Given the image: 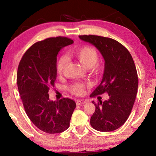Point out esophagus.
<instances>
[{
  "label": "esophagus",
  "mask_w": 156,
  "mask_h": 156,
  "mask_svg": "<svg viewBox=\"0 0 156 156\" xmlns=\"http://www.w3.org/2000/svg\"><path fill=\"white\" fill-rule=\"evenodd\" d=\"M86 102L85 100H77L76 101V105H81L83 104H84Z\"/></svg>",
  "instance_id": "34e87169"
}]
</instances>
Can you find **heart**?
Masks as SVG:
<instances>
[{
	"label": "heart",
	"instance_id": "heart-1",
	"mask_svg": "<svg viewBox=\"0 0 156 156\" xmlns=\"http://www.w3.org/2000/svg\"><path fill=\"white\" fill-rule=\"evenodd\" d=\"M73 57L78 60L86 68H91L94 71L99 69V64L98 60L99 59V55L97 50L90 45H85L78 49H73L71 51ZM68 63V58L66 56H62L59 58L56 65L57 73L58 74L64 72ZM87 83L84 82H76L70 86V90L73 94L81 95L84 93V87L88 85Z\"/></svg>",
	"mask_w": 156,
	"mask_h": 156
}]
</instances>
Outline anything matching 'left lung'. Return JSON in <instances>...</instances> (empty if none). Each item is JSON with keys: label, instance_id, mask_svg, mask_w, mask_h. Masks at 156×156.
<instances>
[{"label": "left lung", "instance_id": "left-lung-1", "mask_svg": "<svg viewBox=\"0 0 156 156\" xmlns=\"http://www.w3.org/2000/svg\"><path fill=\"white\" fill-rule=\"evenodd\" d=\"M79 38L96 47L105 61L102 80L90 97L106 92L109 100L93 102L96 110L90 124L97 131H114L128 119L135 102L138 87L135 63L127 49L114 39L96 35Z\"/></svg>", "mask_w": 156, "mask_h": 156}]
</instances>
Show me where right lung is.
<instances>
[{
	"instance_id": "add662e5",
	"label": "right lung",
	"mask_w": 156,
	"mask_h": 156,
	"mask_svg": "<svg viewBox=\"0 0 156 156\" xmlns=\"http://www.w3.org/2000/svg\"><path fill=\"white\" fill-rule=\"evenodd\" d=\"M73 43L67 37H52L29 48L19 62L17 85L26 113L34 125L47 133H61L69 126L74 100H49L48 92L56 80L57 55Z\"/></svg>"
}]
</instances>
